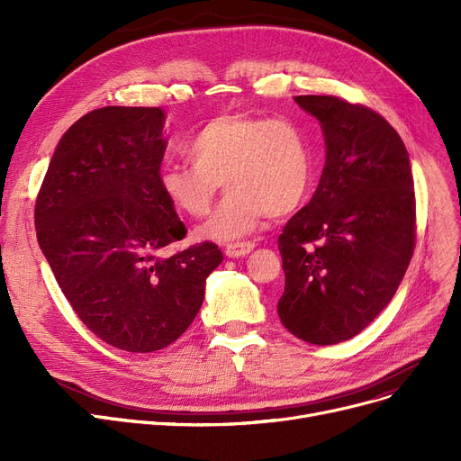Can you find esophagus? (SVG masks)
<instances>
[{"mask_svg": "<svg viewBox=\"0 0 461 461\" xmlns=\"http://www.w3.org/2000/svg\"><path fill=\"white\" fill-rule=\"evenodd\" d=\"M254 247H256L254 243H233V245H228L224 252L228 258H243V256H249L254 250Z\"/></svg>", "mask_w": 461, "mask_h": 461, "instance_id": "34e87169", "label": "esophagus"}]
</instances>
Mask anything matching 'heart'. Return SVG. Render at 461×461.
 I'll return each instance as SVG.
<instances>
[{"label": "heart", "instance_id": "1", "mask_svg": "<svg viewBox=\"0 0 461 461\" xmlns=\"http://www.w3.org/2000/svg\"><path fill=\"white\" fill-rule=\"evenodd\" d=\"M186 157L190 164L160 169V190L177 211L200 218L222 181L226 196L200 228L202 239L221 243L250 235L267 214L294 212L312 186L308 141L292 119L214 115L192 136Z\"/></svg>", "mask_w": 461, "mask_h": 461}]
</instances>
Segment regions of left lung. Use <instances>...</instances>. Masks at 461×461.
Here are the masks:
<instances>
[{
	"label": "left lung",
	"mask_w": 461,
	"mask_h": 461,
	"mask_svg": "<svg viewBox=\"0 0 461 461\" xmlns=\"http://www.w3.org/2000/svg\"><path fill=\"white\" fill-rule=\"evenodd\" d=\"M295 103L321 125L325 167L312 200L278 237L282 325L340 344L389 304L415 249V188L400 134L370 108L329 95Z\"/></svg>",
	"instance_id": "obj_1"
}]
</instances>
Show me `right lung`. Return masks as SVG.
<instances>
[{
    "label": "right lung",
    "mask_w": 461,
    "mask_h": 461,
    "mask_svg": "<svg viewBox=\"0 0 461 461\" xmlns=\"http://www.w3.org/2000/svg\"><path fill=\"white\" fill-rule=\"evenodd\" d=\"M160 108L106 106L59 140L44 176L39 247L70 306L106 344L151 353L198 316L216 245L164 256L186 233L160 190L167 140Z\"/></svg>",
    "instance_id": "obj_1"
}]
</instances>
